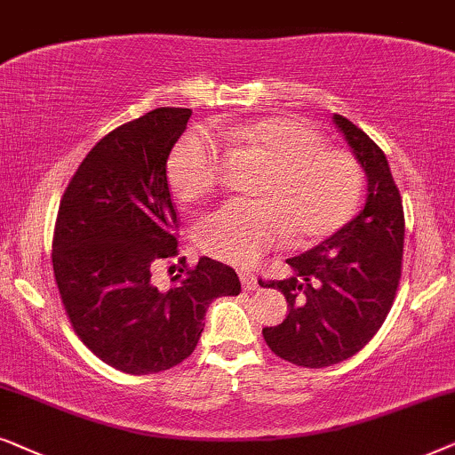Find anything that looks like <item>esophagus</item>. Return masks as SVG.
Returning a JSON list of instances; mask_svg holds the SVG:
<instances>
[{"label": "esophagus", "mask_w": 455, "mask_h": 455, "mask_svg": "<svg viewBox=\"0 0 455 455\" xmlns=\"http://www.w3.org/2000/svg\"><path fill=\"white\" fill-rule=\"evenodd\" d=\"M239 278H241V284H243L245 291L258 289V278H256V275H251V272L241 270V272H239Z\"/></svg>", "instance_id": "obj_1"}]
</instances>
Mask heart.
Here are the masks:
<instances>
[{
	"instance_id": "1",
	"label": "heart",
	"mask_w": 455,
	"mask_h": 455,
	"mask_svg": "<svg viewBox=\"0 0 455 455\" xmlns=\"http://www.w3.org/2000/svg\"><path fill=\"white\" fill-rule=\"evenodd\" d=\"M227 137L266 164L251 196L204 218L197 245L228 264L250 266L287 237L307 245L335 235L355 214L362 196L360 162L349 151L326 148L324 137L304 120L268 116L231 126ZM168 185L185 204L216 189L218 148L202 131L174 145L166 164Z\"/></svg>"
}]
</instances>
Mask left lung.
I'll use <instances>...</instances> for the list:
<instances>
[{
  "label": "left lung",
  "instance_id": "8db88e82",
  "mask_svg": "<svg viewBox=\"0 0 455 455\" xmlns=\"http://www.w3.org/2000/svg\"><path fill=\"white\" fill-rule=\"evenodd\" d=\"M332 123L364 168L368 193L360 214L323 243L289 258L293 275L268 281L289 314L266 326V345L278 358L324 368L351 358L377 335L402 278L403 208L383 149L341 114Z\"/></svg>",
  "mask_w": 455,
  "mask_h": 455
}]
</instances>
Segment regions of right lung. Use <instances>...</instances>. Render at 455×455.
<instances>
[{"label": "right lung", "mask_w": 455, "mask_h": 455, "mask_svg": "<svg viewBox=\"0 0 455 455\" xmlns=\"http://www.w3.org/2000/svg\"><path fill=\"white\" fill-rule=\"evenodd\" d=\"M189 108H156L95 143L66 187L53 228V276L66 316L108 366L156 374L189 358L208 306L239 295L231 266L180 259L171 289L151 270L179 256V218L166 162L189 123Z\"/></svg>", "instance_id": "1"}]
</instances>
